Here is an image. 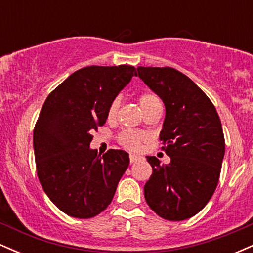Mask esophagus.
I'll list each match as a JSON object with an SVG mask.
<instances>
[{
    "label": "esophagus",
    "instance_id": "obj_1",
    "mask_svg": "<svg viewBox=\"0 0 253 253\" xmlns=\"http://www.w3.org/2000/svg\"><path fill=\"white\" fill-rule=\"evenodd\" d=\"M140 159V157L136 156V155H129V162L130 163H135L136 161H139Z\"/></svg>",
    "mask_w": 253,
    "mask_h": 253
}]
</instances>
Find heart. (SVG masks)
<instances>
[{
  "instance_id": "b5f03b06",
  "label": "heart",
  "mask_w": 253,
  "mask_h": 253,
  "mask_svg": "<svg viewBox=\"0 0 253 253\" xmlns=\"http://www.w3.org/2000/svg\"><path fill=\"white\" fill-rule=\"evenodd\" d=\"M138 101L144 113L149 112L153 107L161 104L159 98L155 94H152V92H144V94H141L138 97ZM119 107H120V100H119V97H117L110 102L108 110H107V118L109 120L117 117ZM145 139H146V135L144 133L136 132V130L133 129H125L118 135L119 144L127 150H138Z\"/></svg>"
}]
</instances>
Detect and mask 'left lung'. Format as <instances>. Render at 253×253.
I'll list each match as a JSON object with an SVG mask.
<instances>
[{
    "label": "left lung",
    "mask_w": 253,
    "mask_h": 253,
    "mask_svg": "<svg viewBox=\"0 0 253 253\" xmlns=\"http://www.w3.org/2000/svg\"><path fill=\"white\" fill-rule=\"evenodd\" d=\"M138 76L163 100L159 134L169 164L147 156L152 175L144 187L150 208L170 221L199 213L213 196L225 155L221 121L207 95L189 77L170 66H138Z\"/></svg>",
    "instance_id": "8db88e82"
}]
</instances>
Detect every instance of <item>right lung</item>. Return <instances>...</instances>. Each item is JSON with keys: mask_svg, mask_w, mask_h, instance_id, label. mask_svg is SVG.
I'll return each instance as SVG.
<instances>
[{"mask_svg": "<svg viewBox=\"0 0 253 253\" xmlns=\"http://www.w3.org/2000/svg\"><path fill=\"white\" fill-rule=\"evenodd\" d=\"M134 66L80 69L48 95L33 130L37 175L43 191L68 215L89 219L112 202L128 168V153L89 147L91 133L103 126L110 102L130 78Z\"/></svg>", "mask_w": 253, "mask_h": 253, "instance_id": "right-lung-1", "label": "right lung"}]
</instances>
